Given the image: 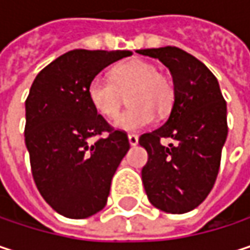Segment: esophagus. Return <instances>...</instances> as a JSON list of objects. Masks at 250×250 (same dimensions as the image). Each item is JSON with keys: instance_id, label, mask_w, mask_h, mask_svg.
I'll return each mask as SVG.
<instances>
[{"instance_id": "34e87169", "label": "esophagus", "mask_w": 250, "mask_h": 250, "mask_svg": "<svg viewBox=\"0 0 250 250\" xmlns=\"http://www.w3.org/2000/svg\"><path fill=\"white\" fill-rule=\"evenodd\" d=\"M137 142H139V137H137V134H133V133H130V134H128V143H130L131 146H136V145H137Z\"/></svg>"}]
</instances>
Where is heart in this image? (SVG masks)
Segmentation results:
<instances>
[{
    "label": "heart",
    "instance_id": "heart-1",
    "mask_svg": "<svg viewBox=\"0 0 250 250\" xmlns=\"http://www.w3.org/2000/svg\"><path fill=\"white\" fill-rule=\"evenodd\" d=\"M86 94L95 111L105 119L116 117L125 97L128 96L132 107L114 120V125L125 131L149 125L153 114H168L175 101L171 78L145 59H131L116 65L110 71V79L95 76L88 83Z\"/></svg>",
    "mask_w": 250,
    "mask_h": 250
}]
</instances>
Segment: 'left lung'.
Listing matches in <instances>:
<instances>
[{
    "label": "left lung",
    "instance_id": "left-lung-1",
    "mask_svg": "<svg viewBox=\"0 0 250 250\" xmlns=\"http://www.w3.org/2000/svg\"><path fill=\"white\" fill-rule=\"evenodd\" d=\"M137 53L159 59L175 86L167 123L139 137L147 152L142 181L156 208L182 214L198 207L214 187L229 130L226 101L217 78L185 50L165 46ZM164 138L173 142L164 145Z\"/></svg>",
    "mask_w": 250,
    "mask_h": 250
}]
</instances>
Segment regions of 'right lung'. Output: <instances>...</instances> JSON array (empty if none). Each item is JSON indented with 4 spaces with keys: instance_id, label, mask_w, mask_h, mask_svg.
<instances>
[{
    "instance_id": "right-lung-1",
    "label": "right lung",
    "mask_w": 250,
    "mask_h": 250,
    "mask_svg": "<svg viewBox=\"0 0 250 250\" xmlns=\"http://www.w3.org/2000/svg\"><path fill=\"white\" fill-rule=\"evenodd\" d=\"M130 50H71L31 83L25 100V146L31 175L59 214L85 219L107 204L113 175L127 153V133L95 111L88 83Z\"/></svg>"
}]
</instances>
